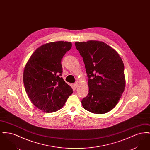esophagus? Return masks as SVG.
Wrapping results in <instances>:
<instances>
[{
    "instance_id": "obj_1",
    "label": "esophagus",
    "mask_w": 150,
    "mask_h": 150,
    "mask_svg": "<svg viewBox=\"0 0 150 150\" xmlns=\"http://www.w3.org/2000/svg\"><path fill=\"white\" fill-rule=\"evenodd\" d=\"M73 86H74V87L76 89V88L78 87V83H74Z\"/></svg>"
}]
</instances>
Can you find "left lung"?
Masks as SVG:
<instances>
[{"label":"left lung","mask_w":150,"mask_h":150,"mask_svg":"<svg viewBox=\"0 0 150 150\" xmlns=\"http://www.w3.org/2000/svg\"><path fill=\"white\" fill-rule=\"evenodd\" d=\"M88 77L89 93L81 100L86 110L102 114L117 104L125 86L124 66L118 53L100 41L75 42Z\"/></svg>","instance_id":"1"}]
</instances>
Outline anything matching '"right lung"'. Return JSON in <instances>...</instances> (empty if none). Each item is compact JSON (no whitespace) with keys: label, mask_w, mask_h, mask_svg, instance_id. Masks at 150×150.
I'll list each match as a JSON object with an SVG mask.
<instances>
[{"label":"right lung","mask_w":150,"mask_h":150,"mask_svg":"<svg viewBox=\"0 0 150 150\" xmlns=\"http://www.w3.org/2000/svg\"><path fill=\"white\" fill-rule=\"evenodd\" d=\"M71 47V43L64 41L44 44L25 65L23 79L26 92L33 105L43 112L58 111L73 92L61 78V59Z\"/></svg>","instance_id":"obj_1"}]
</instances>
